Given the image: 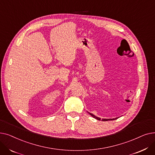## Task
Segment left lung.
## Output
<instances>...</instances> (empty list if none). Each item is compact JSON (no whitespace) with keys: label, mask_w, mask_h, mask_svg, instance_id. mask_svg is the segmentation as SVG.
Instances as JSON below:
<instances>
[{"label":"left lung","mask_w":155,"mask_h":155,"mask_svg":"<svg viewBox=\"0 0 155 155\" xmlns=\"http://www.w3.org/2000/svg\"><path fill=\"white\" fill-rule=\"evenodd\" d=\"M89 113V112H88ZM90 114V115L91 116H92L93 117H94V118H95L96 119H97V120H101V118H99V117H96L95 116H94V114H91V113H89ZM117 118H115V119H102V121H107V120H115V119H117Z\"/></svg>","instance_id":"8db88e82"}]
</instances>
